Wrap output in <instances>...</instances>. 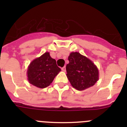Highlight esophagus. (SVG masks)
<instances>
[{"label": "esophagus", "instance_id": "esophagus-1", "mask_svg": "<svg viewBox=\"0 0 127 127\" xmlns=\"http://www.w3.org/2000/svg\"><path fill=\"white\" fill-rule=\"evenodd\" d=\"M62 71H64V72H65V70H66L65 67H62Z\"/></svg>", "mask_w": 127, "mask_h": 127}]
</instances>
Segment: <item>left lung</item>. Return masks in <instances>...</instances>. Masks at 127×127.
<instances>
[{
	"mask_svg": "<svg viewBox=\"0 0 127 127\" xmlns=\"http://www.w3.org/2000/svg\"><path fill=\"white\" fill-rule=\"evenodd\" d=\"M66 65L67 77L75 89L81 91L94 86L98 80V70L87 57L78 52H72Z\"/></svg>",
	"mask_w": 127,
	"mask_h": 127,
	"instance_id": "8db88e82",
	"label": "left lung"
}]
</instances>
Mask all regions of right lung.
Wrapping results in <instances>:
<instances>
[{
    "label": "right lung",
    "instance_id": "obj_1",
    "mask_svg": "<svg viewBox=\"0 0 127 127\" xmlns=\"http://www.w3.org/2000/svg\"><path fill=\"white\" fill-rule=\"evenodd\" d=\"M61 70L50 53L46 52L30 63L27 69L28 80L30 84L40 88H46Z\"/></svg>",
    "mask_w": 127,
    "mask_h": 127
}]
</instances>
